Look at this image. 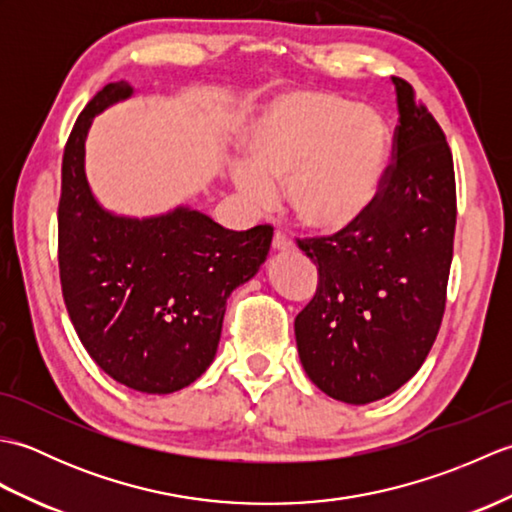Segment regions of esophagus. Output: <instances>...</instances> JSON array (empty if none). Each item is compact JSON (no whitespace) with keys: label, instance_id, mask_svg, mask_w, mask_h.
Listing matches in <instances>:
<instances>
[{"label":"esophagus","instance_id":"1","mask_svg":"<svg viewBox=\"0 0 512 512\" xmlns=\"http://www.w3.org/2000/svg\"><path fill=\"white\" fill-rule=\"evenodd\" d=\"M290 248H292L290 239L281 231H275V235H273V250H277V253H286V250H290Z\"/></svg>","mask_w":512,"mask_h":512}]
</instances>
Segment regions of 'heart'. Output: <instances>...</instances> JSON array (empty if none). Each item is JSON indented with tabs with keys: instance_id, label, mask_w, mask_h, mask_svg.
<instances>
[{
	"instance_id": "obj_1",
	"label": "heart",
	"mask_w": 512,
	"mask_h": 512,
	"mask_svg": "<svg viewBox=\"0 0 512 512\" xmlns=\"http://www.w3.org/2000/svg\"><path fill=\"white\" fill-rule=\"evenodd\" d=\"M389 129L376 110L321 90L273 96L250 123L233 180L255 204L286 184L297 220L339 233L372 209L383 187Z\"/></svg>"
}]
</instances>
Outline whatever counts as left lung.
Listing matches in <instances>:
<instances>
[{
  "instance_id": "obj_1",
  "label": "left lung",
  "mask_w": 512,
  "mask_h": 512,
  "mask_svg": "<svg viewBox=\"0 0 512 512\" xmlns=\"http://www.w3.org/2000/svg\"><path fill=\"white\" fill-rule=\"evenodd\" d=\"M394 162L361 220L299 239L319 270L295 319L301 365L330 398L367 405L418 372L436 341L453 259L455 173L447 138L413 88L391 76Z\"/></svg>"
}]
</instances>
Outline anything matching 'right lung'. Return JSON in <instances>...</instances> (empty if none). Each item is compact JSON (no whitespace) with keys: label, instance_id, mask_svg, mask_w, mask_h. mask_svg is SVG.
Instances as JSON below:
<instances>
[{"label":"right lung","instance_id":"obj_1","mask_svg":"<svg viewBox=\"0 0 512 512\" xmlns=\"http://www.w3.org/2000/svg\"><path fill=\"white\" fill-rule=\"evenodd\" d=\"M132 94L125 81L105 85L65 145L61 290L76 334L107 376L143 394H173L213 363L226 299L266 262L273 228L228 231L187 206L145 220L105 211L85 176V138L96 114Z\"/></svg>","mask_w":512,"mask_h":512}]
</instances>
